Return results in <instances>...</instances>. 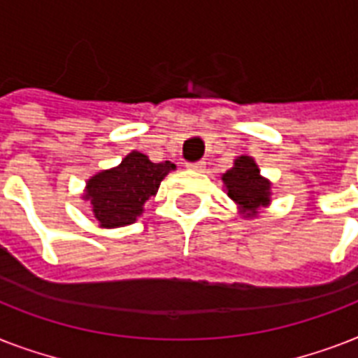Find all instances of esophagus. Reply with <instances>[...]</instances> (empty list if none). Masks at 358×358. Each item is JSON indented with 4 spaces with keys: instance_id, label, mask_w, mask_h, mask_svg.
I'll return each instance as SVG.
<instances>
[{
    "instance_id": "esophagus-1",
    "label": "esophagus",
    "mask_w": 358,
    "mask_h": 358,
    "mask_svg": "<svg viewBox=\"0 0 358 358\" xmlns=\"http://www.w3.org/2000/svg\"><path fill=\"white\" fill-rule=\"evenodd\" d=\"M187 169H189V171H196V173H202V171L206 169V163H204V162L187 163Z\"/></svg>"
}]
</instances>
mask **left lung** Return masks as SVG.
I'll return each mask as SVG.
<instances>
[{
	"label": "left lung",
	"mask_w": 358,
	"mask_h": 358,
	"mask_svg": "<svg viewBox=\"0 0 358 358\" xmlns=\"http://www.w3.org/2000/svg\"><path fill=\"white\" fill-rule=\"evenodd\" d=\"M223 182L229 196L247 217L258 215V210L271 202V182L262 176L252 157L239 156L234 167L223 174Z\"/></svg>",
	"instance_id": "8db88e82"
}]
</instances>
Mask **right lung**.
I'll return each mask as SVG.
<instances>
[{
  "label": "right lung",
  "instance_id": "right-lung-1",
  "mask_svg": "<svg viewBox=\"0 0 358 358\" xmlns=\"http://www.w3.org/2000/svg\"><path fill=\"white\" fill-rule=\"evenodd\" d=\"M176 165L152 163L148 156L134 150L113 169L89 178L83 199L91 202L92 215L102 229H117L137 221L145 202L159 189L162 180Z\"/></svg>",
  "mask_w": 358,
  "mask_h": 358
}]
</instances>
